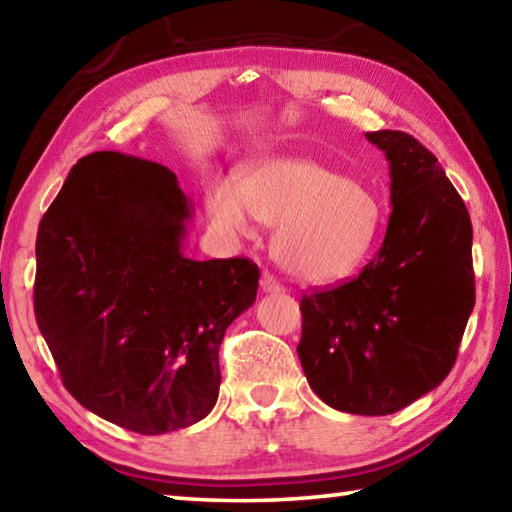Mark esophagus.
Returning a JSON list of instances; mask_svg holds the SVG:
<instances>
[{
  "label": "esophagus",
  "instance_id": "1",
  "mask_svg": "<svg viewBox=\"0 0 512 512\" xmlns=\"http://www.w3.org/2000/svg\"><path fill=\"white\" fill-rule=\"evenodd\" d=\"M259 287H262L264 293H282L284 291L282 284L277 282L271 273H264L262 275V280H259Z\"/></svg>",
  "mask_w": 512,
  "mask_h": 512
}]
</instances>
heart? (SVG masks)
<instances>
[{
	"label": "heart",
	"instance_id": "b5f03b06",
	"mask_svg": "<svg viewBox=\"0 0 512 512\" xmlns=\"http://www.w3.org/2000/svg\"><path fill=\"white\" fill-rule=\"evenodd\" d=\"M207 210L216 225L239 237L253 235L255 219L277 225V262L307 284H334L357 273L384 221L366 185L293 155L259 162L239 185L216 183Z\"/></svg>",
	"mask_w": 512,
	"mask_h": 512
}]
</instances>
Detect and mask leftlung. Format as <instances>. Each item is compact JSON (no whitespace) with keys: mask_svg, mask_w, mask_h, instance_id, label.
<instances>
[{"mask_svg":"<svg viewBox=\"0 0 512 512\" xmlns=\"http://www.w3.org/2000/svg\"><path fill=\"white\" fill-rule=\"evenodd\" d=\"M391 169L384 244L359 277L302 296L298 357L320 400L388 415L440 386L474 309L472 221L436 155L402 131L366 133Z\"/></svg>","mask_w":512,"mask_h":512,"instance_id":"1","label":"left lung"}]
</instances>
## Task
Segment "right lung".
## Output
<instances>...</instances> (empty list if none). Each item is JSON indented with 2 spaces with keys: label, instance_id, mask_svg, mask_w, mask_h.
<instances>
[{
  "label": "right lung",
  "instance_id": "add662e5",
  "mask_svg": "<svg viewBox=\"0 0 512 512\" xmlns=\"http://www.w3.org/2000/svg\"><path fill=\"white\" fill-rule=\"evenodd\" d=\"M192 219L176 173L99 151L74 164L38 228L33 307L65 388L144 436L214 409L223 334L257 298V264L185 257Z\"/></svg>",
  "mask_w": 512,
  "mask_h": 512
}]
</instances>
